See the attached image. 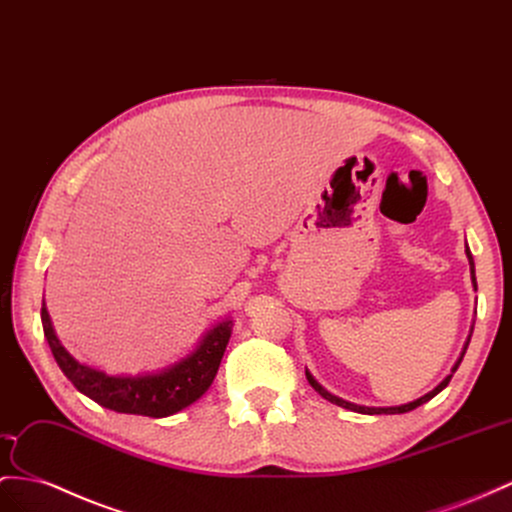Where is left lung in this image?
I'll list each match as a JSON object with an SVG mask.
<instances>
[{"label":"left lung","mask_w":512,"mask_h":512,"mask_svg":"<svg viewBox=\"0 0 512 512\" xmlns=\"http://www.w3.org/2000/svg\"><path fill=\"white\" fill-rule=\"evenodd\" d=\"M465 255H467V261H469V274H471V283H474V290H476V266H474V257H471V251H469V246H465ZM471 333H474V324H471V329H469V335H467V342H465V346H463V352H461V357H458V361L454 363V368H452V372L443 378V381L432 389V391H428V393H424L422 398H417V400H413V402H406V404H400V406H363V404H355V402H348V400H342V398H337V396H333L331 391H326L316 378L311 376V372L309 370H305V374H307V381H309V385L316 389L320 396L324 398V400H329V402H333V404H337V406H344V409H350V411H357V413H363V415H396V413H409V411H413V409H417L419 404H424V402H428V400H432L437 396L439 391H443L445 387H448V383H450V378H452V374L458 370V365H461V361H463V357H465V350H467V346H469V339H471Z\"/></svg>","instance_id":"1"}]
</instances>
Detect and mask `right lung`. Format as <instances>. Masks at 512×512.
<instances>
[{
	"instance_id": "right-lung-1",
	"label": "right lung",
	"mask_w": 512,
	"mask_h": 512,
	"mask_svg": "<svg viewBox=\"0 0 512 512\" xmlns=\"http://www.w3.org/2000/svg\"><path fill=\"white\" fill-rule=\"evenodd\" d=\"M41 320L51 355L77 391L110 411L147 417L175 415L194 404L212 387L233 329V320L225 318L201 337L190 355L166 365V368L136 376H112L69 355L54 331L45 300Z\"/></svg>"
}]
</instances>
